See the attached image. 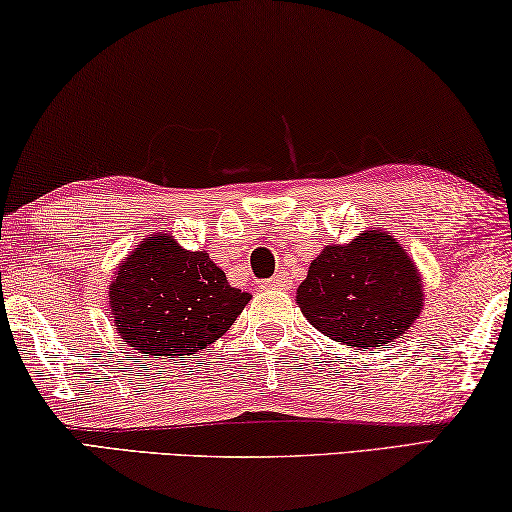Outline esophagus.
<instances>
[{
    "label": "esophagus",
    "mask_w": 512,
    "mask_h": 512,
    "mask_svg": "<svg viewBox=\"0 0 512 512\" xmlns=\"http://www.w3.org/2000/svg\"><path fill=\"white\" fill-rule=\"evenodd\" d=\"M287 285V280H285V275H275V278H271V280H266L264 282V289H282Z\"/></svg>",
    "instance_id": "esophagus-1"
}]
</instances>
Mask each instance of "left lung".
I'll list each match as a JSON object with an SVG mask.
<instances>
[{"label": "left lung", "instance_id": "left-lung-1", "mask_svg": "<svg viewBox=\"0 0 512 512\" xmlns=\"http://www.w3.org/2000/svg\"><path fill=\"white\" fill-rule=\"evenodd\" d=\"M300 312L323 335L351 348L387 346L417 321L424 285L392 234L369 227L346 246L332 243L296 291Z\"/></svg>", "mask_w": 512, "mask_h": 512}]
</instances>
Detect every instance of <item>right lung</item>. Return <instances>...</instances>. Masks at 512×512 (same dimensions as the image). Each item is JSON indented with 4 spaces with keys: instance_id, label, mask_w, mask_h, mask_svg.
I'll return each instance as SVG.
<instances>
[{
    "instance_id": "obj_1",
    "label": "right lung",
    "mask_w": 512,
    "mask_h": 512,
    "mask_svg": "<svg viewBox=\"0 0 512 512\" xmlns=\"http://www.w3.org/2000/svg\"><path fill=\"white\" fill-rule=\"evenodd\" d=\"M250 294L232 287L207 250H184L154 232L132 250L109 285L120 337L139 353L193 355L223 337Z\"/></svg>"
}]
</instances>
